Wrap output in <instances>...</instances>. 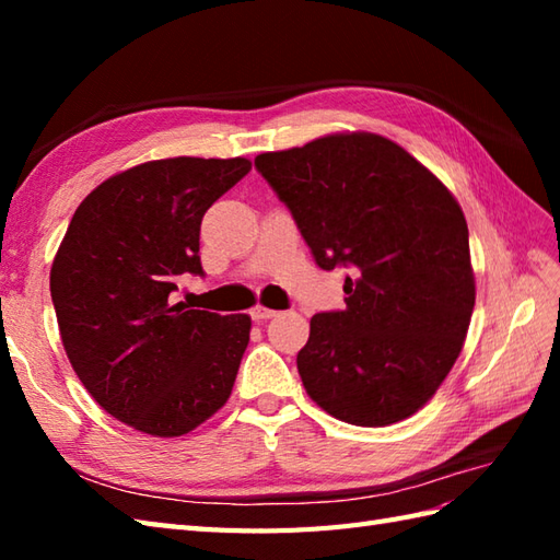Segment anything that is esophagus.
Wrapping results in <instances>:
<instances>
[{
    "label": "esophagus",
    "instance_id": "obj_1",
    "mask_svg": "<svg viewBox=\"0 0 560 560\" xmlns=\"http://www.w3.org/2000/svg\"><path fill=\"white\" fill-rule=\"evenodd\" d=\"M277 315V311H271V307H265V305H255L253 311H249V317L255 319V323H265V319Z\"/></svg>",
    "mask_w": 560,
    "mask_h": 560
}]
</instances>
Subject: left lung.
I'll return each mask as SVG.
<instances>
[{"instance_id": "8db88e82", "label": "left lung", "mask_w": 560, "mask_h": 560, "mask_svg": "<svg viewBox=\"0 0 560 560\" xmlns=\"http://www.w3.org/2000/svg\"><path fill=\"white\" fill-rule=\"evenodd\" d=\"M319 269L347 267V307L317 313L299 351L313 401L339 421L389 425L435 395L474 311L469 231L457 199L395 141L329 135L259 153Z\"/></svg>"}]
</instances>
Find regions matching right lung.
I'll list each match as a JSON object with an SVG mask.
<instances>
[{"label":"right lung","instance_id":"add662e5","mask_svg":"<svg viewBox=\"0 0 560 560\" xmlns=\"http://www.w3.org/2000/svg\"><path fill=\"white\" fill-rule=\"evenodd\" d=\"M253 168L247 159H163L101 183L59 245L50 293L59 335L89 395L156 438L195 431L231 397L247 315L189 311L171 293L205 277L199 225Z\"/></svg>","mask_w":560,"mask_h":560}]
</instances>
